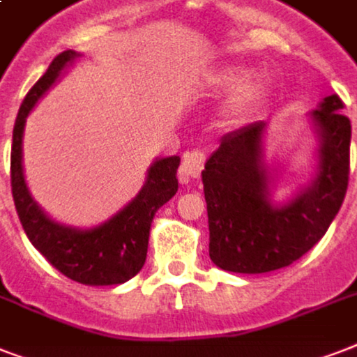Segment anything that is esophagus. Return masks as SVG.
<instances>
[{"label":"esophagus","instance_id":"esophagus-1","mask_svg":"<svg viewBox=\"0 0 357 357\" xmlns=\"http://www.w3.org/2000/svg\"><path fill=\"white\" fill-rule=\"evenodd\" d=\"M204 162H206V153L200 150L189 151V153H185L183 162H181V167H179V179L183 181V183H189L190 179H195L200 176L202 168H204Z\"/></svg>","mask_w":357,"mask_h":357}]
</instances>
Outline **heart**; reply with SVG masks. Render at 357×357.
<instances>
[{
  "label": "heart",
  "mask_w": 357,
  "mask_h": 357,
  "mask_svg": "<svg viewBox=\"0 0 357 357\" xmlns=\"http://www.w3.org/2000/svg\"><path fill=\"white\" fill-rule=\"evenodd\" d=\"M244 77V72L238 68H231V70H226L222 74H218L215 77V83L218 86H231L235 83ZM255 94H257V85L254 83H246V85L238 86L237 91L229 96V100L226 102V111L228 113H238V111H243L250 105V103L254 102Z\"/></svg>",
  "instance_id": "obj_1"
}]
</instances>
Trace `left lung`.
<instances>
[{
	"instance_id": "8db88e82",
	"label": "left lung",
	"mask_w": 357,
	"mask_h": 357,
	"mask_svg": "<svg viewBox=\"0 0 357 357\" xmlns=\"http://www.w3.org/2000/svg\"><path fill=\"white\" fill-rule=\"evenodd\" d=\"M337 94L311 113L321 139L319 172L291 198L268 190L261 140L265 122L226 133L202 172L209 222V257L241 274L289 266L310 252L341 209L350 172L352 126Z\"/></svg>"
}]
</instances>
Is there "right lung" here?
<instances>
[{
	"label": "right lung",
	"instance_id": "right-lung-1",
	"mask_svg": "<svg viewBox=\"0 0 357 357\" xmlns=\"http://www.w3.org/2000/svg\"><path fill=\"white\" fill-rule=\"evenodd\" d=\"M77 53H59L46 74L31 86L14 122L10 148V187L16 213L25 235L50 265L74 282L85 285H116L139 274L148 254V238L157 209L178 192L179 157H161L150 167L140 192L114 217L94 228L77 229L53 222L31 198L22 168V137L27 114L57 81Z\"/></svg>",
	"mask_w": 357,
	"mask_h": 357
}]
</instances>
